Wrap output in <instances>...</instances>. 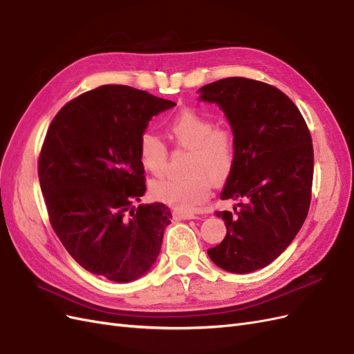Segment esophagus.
<instances>
[{
  "instance_id": "obj_1",
  "label": "esophagus",
  "mask_w": 354,
  "mask_h": 354,
  "mask_svg": "<svg viewBox=\"0 0 354 354\" xmlns=\"http://www.w3.org/2000/svg\"><path fill=\"white\" fill-rule=\"evenodd\" d=\"M173 217L176 220H192V218H198L195 214H189V212H183V211H174Z\"/></svg>"
}]
</instances>
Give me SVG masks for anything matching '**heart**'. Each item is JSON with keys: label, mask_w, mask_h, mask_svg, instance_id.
Returning <instances> with one entry per match:
<instances>
[{"label": "heart", "mask_w": 354, "mask_h": 354, "mask_svg": "<svg viewBox=\"0 0 354 354\" xmlns=\"http://www.w3.org/2000/svg\"><path fill=\"white\" fill-rule=\"evenodd\" d=\"M173 142L189 151L183 177L153 181L155 199L190 212L209 196L211 183L226 181L236 164V138L226 125H214L209 116L195 109H181L167 121ZM138 160L149 174L160 177L168 168V149L162 138L145 131L138 138Z\"/></svg>", "instance_id": "obj_1"}]
</instances>
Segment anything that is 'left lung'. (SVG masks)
<instances>
[{
    "label": "left lung",
    "instance_id": "1",
    "mask_svg": "<svg viewBox=\"0 0 354 354\" xmlns=\"http://www.w3.org/2000/svg\"><path fill=\"white\" fill-rule=\"evenodd\" d=\"M201 99L217 103L236 138V164L221 199L238 208L216 211L226 238L208 250L221 269L250 273L270 264L307 217L313 185V145L294 102L270 84L242 77L203 85Z\"/></svg>",
    "mask_w": 354,
    "mask_h": 354
}]
</instances>
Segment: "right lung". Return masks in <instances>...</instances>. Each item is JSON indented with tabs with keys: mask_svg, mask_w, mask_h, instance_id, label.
Wrapping results in <instances>:
<instances>
[{
	"mask_svg": "<svg viewBox=\"0 0 354 354\" xmlns=\"http://www.w3.org/2000/svg\"><path fill=\"white\" fill-rule=\"evenodd\" d=\"M176 106L128 85H102L53 118L38 158L51 227L93 274L131 282L155 263L171 211L142 203L138 138L153 115Z\"/></svg>",
	"mask_w": 354,
	"mask_h": 354,
	"instance_id": "obj_1",
	"label": "right lung"
}]
</instances>
